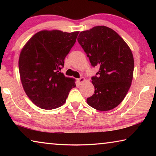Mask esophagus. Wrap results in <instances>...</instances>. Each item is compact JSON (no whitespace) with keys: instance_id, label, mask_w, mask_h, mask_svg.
<instances>
[{"instance_id":"1","label":"esophagus","mask_w":156,"mask_h":156,"mask_svg":"<svg viewBox=\"0 0 156 156\" xmlns=\"http://www.w3.org/2000/svg\"><path fill=\"white\" fill-rule=\"evenodd\" d=\"M78 80L79 82V83L81 84V83H83L84 80H85V78H83V77H82V78H80L79 79H78Z\"/></svg>"}]
</instances>
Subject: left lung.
Returning <instances> with one entry per match:
<instances>
[{
    "instance_id": "obj_1",
    "label": "left lung",
    "mask_w": 156,
    "mask_h": 156,
    "mask_svg": "<svg viewBox=\"0 0 156 156\" xmlns=\"http://www.w3.org/2000/svg\"><path fill=\"white\" fill-rule=\"evenodd\" d=\"M78 41L91 65L99 69L91 78L95 91L87 99V104L98 111L114 109L125 98L133 79L134 60L130 48L106 26L82 31Z\"/></svg>"
}]
</instances>
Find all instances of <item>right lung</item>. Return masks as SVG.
<instances>
[{
  "label": "right lung",
  "mask_w": 156,
  "mask_h": 156,
  "mask_svg": "<svg viewBox=\"0 0 156 156\" xmlns=\"http://www.w3.org/2000/svg\"><path fill=\"white\" fill-rule=\"evenodd\" d=\"M79 31L43 30L28 41L20 52L18 68L23 89L31 102L43 109L65 104L75 80L60 72Z\"/></svg>",
  "instance_id": "right-lung-1"
}]
</instances>
